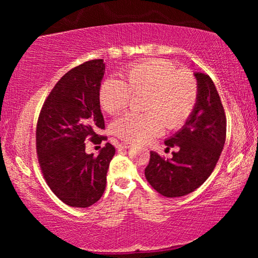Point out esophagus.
Masks as SVG:
<instances>
[{
	"label": "esophagus",
	"instance_id": "1",
	"mask_svg": "<svg viewBox=\"0 0 258 258\" xmlns=\"http://www.w3.org/2000/svg\"><path fill=\"white\" fill-rule=\"evenodd\" d=\"M133 145L132 143H130V142H123V143H120V148H125V149H127V148H131L132 147Z\"/></svg>",
	"mask_w": 258,
	"mask_h": 258
}]
</instances>
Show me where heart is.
Wrapping results in <instances>:
<instances>
[{
	"instance_id": "obj_1",
	"label": "heart",
	"mask_w": 258,
	"mask_h": 258,
	"mask_svg": "<svg viewBox=\"0 0 258 258\" xmlns=\"http://www.w3.org/2000/svg\"><path fill=\"white\" fill-rule=\"evenodd\" d=\"M124 80L109 77L99 90L103 110L117 113L128 106L134 94H145L146 113H125L115 120L113 132L130 142H147L165 128H177L185 123L197 102V86L189 73L177 71L163 59L143 60L126 69Z\"/></svg>"
}]
</instances>
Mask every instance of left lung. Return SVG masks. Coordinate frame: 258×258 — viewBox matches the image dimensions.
<instances>
[{"mask_svg": "<svg viewBox=\"0 0 258 258\" xmlns=\"http://www.w3.org/2000/svg\"><path fill=\"white\" fill-rule=\"evenodd\" d=\"M197 102L185 124L166 139L167 148L178 147L172 159L150 151L145 175L150 185L167 198L189 195L203 184L215 168L223 150L226 117L220 95L207 74L195 73Z\"/></svg>", "mask_w": 258, "mask_h": 258, "instance_id": "8db88e82", "label": "left lung"}]
</instances>
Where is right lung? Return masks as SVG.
I'll return each mask as SVG.
<instances>
[{"label":"right lung","mask_w":258,"mask_h":258,"mask_svg":"<svg viewBox=\"0 0 258 258\" xmlns=\"http://www.w3.org/2000/svg\"><path fill=\"white\" fill-rule=\"evenodd\" d=\"M106 71L102 59L73 68L60 78L43 104L36 128L38 163L47 185L68 206L86 208L101 198L115 148L107 142L99 155L86 154V139L106 137L99 90Z\"/></svg>","instance_id":"obj_1"}]
</instances>
